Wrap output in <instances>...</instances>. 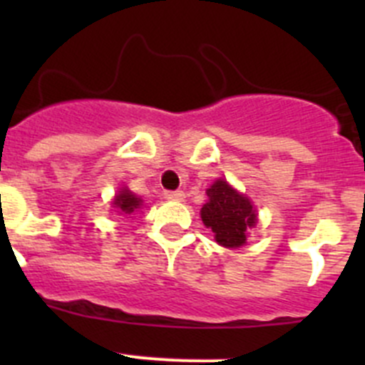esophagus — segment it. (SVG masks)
<instances>
[{
	"mask_svg": "<svg viewBox=\"0 0 365 365\" xmlns=\"http://www.w3.org/2000/svg\"><path fill=\"white\" fill-rule=\"evenodd\" d=\"M164 197L169 201H182L185 194H183V190H165Z\"/></svg>",
	"mask_w": 365,
	"mask_h": 365,
	"instance_id": "esophagus-1",
	"label": "esophagus"
}]
</instances>
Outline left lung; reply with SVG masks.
<instances>
[{"label":"left lung","mask_w":365,"mask_h":365,"mask_svg":"<svg viewBox=\"0 0 365 365\" xmlns=\"http://www.w3.org/2000/svg\"><path fill=\"white\" fill-rule=\"evenodd\" d=\"M206 196L208 201L201 208V219L215 233V240L231 249L244 245L249 227L257 220L251 201L227 185L226 180H217Z\"/></svg>","instance_id":"obj_1"}]
</instances>
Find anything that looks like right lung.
Segmentation results:
<instances>
[{"label": "right lung", "instance_id": "add662e5", "mask_svg": "<svg viewBox=\"0 0 365 365\" xmlns=\"http://www.w3.org/2000/svg\"><path fill=\"white\" fill-rule=\"evenodd\" d=\"M141 203H143V201L139 200V197H135L134 194H132L130 190H127V189H121L120 194H118V196L114 197V201H113V205L116 206L120 212L128 213V215H130L132 212H135L138 208H141Z\"/></svg>", "mask_w": 365, "mask_h": 365}]
</instances>
